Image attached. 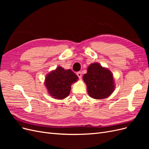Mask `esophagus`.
<instances>
[{
  "label": "esophagus",
  "mask_w": 149,
  "mask_h": 149,
  "mask_svg": "<svg viewBox=\"0 0 149 149\" xmlns=\"http://www.w3.org/2000/svg\"><path fill=\"white\" fill-rule=\"evenodd\" d=\"M76 74H77V76H78V78L79 79H81L82 78V73H81V72L79 71V72H78L77 73H76Z\"/></svg>",
  "instance_id": "esophagus-1"
}]
</instances>
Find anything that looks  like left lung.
Wrapping results in <instances>:
<instances>
[{"label": "left lung", "mask_w": 149, "mask_h": 149, "mask_svg": "<svg viewBox=\"0 0 149 149\" xmlns=\"http://www.w3.org/2000/svg\"><path fill=\"white\" fill-rule=\"evenodd\" d=\"M83 79L86 84L89 96L96 100L109 97L115 89L111 71L97 63L90 65Z\"/></svg>", "instance_id": "8db88e82"}]
</instances>
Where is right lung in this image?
<instances>
[{"label":"right lung","instance_id":"add662e5","mask_svg":"<svg viewBox=\"0 0 149 149\" xmlns=\"http://www.w3.org/2000/svg\"><path fill=\"white\" fill-rule=\"evenodd\" d=\"M78 79L73 71L58 66L46 76L45 84L49 95L57 100H63L69 96L71 84Z\"/></svg>","mask_w":149,"mask_h":149}]
</instances>
